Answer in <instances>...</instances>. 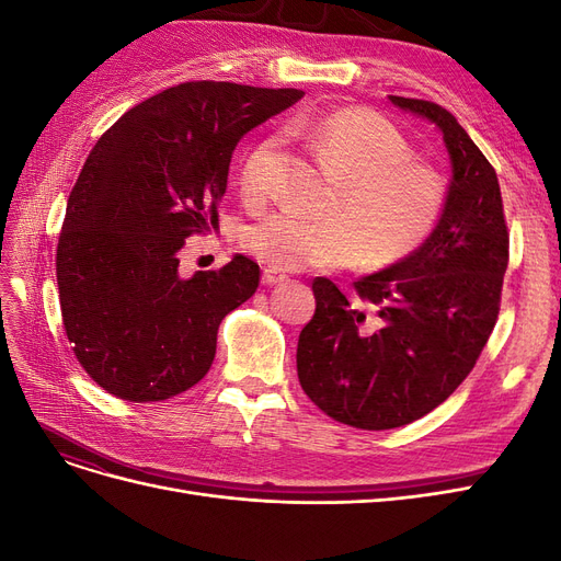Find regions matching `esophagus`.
Segmentation results:
<instances>
[{"mask_svg":"<svg viewBox=\"0 0 561 561\" xmlns=\"http://www.w3.org/2000/svg\"><path fill=\"white\" fill-rule=\"evenodd\" d=\"M287 280V276L285 274H278V271L276 268H264L262 271V283L264 285H280V283H285Z\"/></svg>","mask_w":561,"mask_h":561,"instance_id":"obj_1","label":"esophagus"}]
</instances>
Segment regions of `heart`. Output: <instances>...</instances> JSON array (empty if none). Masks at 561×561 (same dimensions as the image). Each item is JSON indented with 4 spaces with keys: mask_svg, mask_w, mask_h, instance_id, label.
I'll list each match as a JSON object with an SVG mask.
<instances>
[{
    "mask_svg": "<svg viewBox=\"0 0 561 561\" xmlns=\"http://www.w3.org/2000/svg\"><path fill=\"white\" fill-rule=\"evenodd\" d=\"M285 133L307 140L344 178L334 203L344 217L271 213L243 236L252 257L278 271L332 268L355 260L379 268L426 243L445 208V180L431 165L410 161V145L381 116L365 110L299 116ZM276 165V138L254 145L241 168L243 196L264 201L274 194Z\"/></svg>",
    "mask_w": 561,
    "mask_h": 561,
    "instance_id": "1",
    "label": "heart"
}]
</instances>
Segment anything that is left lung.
<instances>
[{
  "label": "left lung",
  "mask_w": 561,
  "mask_h": 561,
  "mask_svg": "<svg viewBox=\"0 0 561 561\" xmlns=\"http://www.w3.org/2000/svg\"><path fill=\"white\" fill-rule=\"evenodd\" d=\"M388 100L443 135L451 163L443 215L410 257L355 283V297L316 278V313L297 344L304 393L363 431L407 426L454 393L496 325L507 268L494 168L445 107Z\"/></svg>",
  "instance_id": "obj_1"
}]
</instances>
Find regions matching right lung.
<instances>
[{
	"label": "right lung",
	"instance_id": "1",
	"mask_svg": "<svg viewBox=\"0 0 561 561\" xmlns=\"http://www.w3.org/2000/svg\"><path fill=\"white\" fill-rule=\"evenodd\" d=\"M301 95L186 81L128 110L91 149L67 201L56 274L67 339L107 393L159 402L208 375L219 322L257 290L260 266L233 254L182 276L180 250L215 229L243 135Z\"/></svg>",
	"mask_w": 561,
	"mask_h": 561
}]
</instances>
